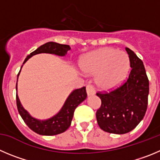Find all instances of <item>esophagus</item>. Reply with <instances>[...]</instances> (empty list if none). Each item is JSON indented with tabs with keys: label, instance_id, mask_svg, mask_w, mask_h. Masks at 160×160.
<instances>
[{
	"label": "esophagus",
	"instance_id": "esophagus-1",
	"mask_svg": "<svg viewBox=\"0 0 160 160\" xmlns=\"http://www.w3.org/2000/svg\"><path fill=\"white\" fill-rule=\"evenodd\" d=\"M86 90H87V94L88 95H95V89H94L93 86L91 84L87 85V88H86Z\"/></svg>",
	"mask_w": 160,
	"mask_h": 160
}]
</instances>
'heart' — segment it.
Instances as JSON below:
<instances>
[{"instance_id":"obj_1","label":"heart","mask_w":160,"mask_h":160,"mask_svg":"<svg viewBox=\"0 0 160 160\" xmlns=\"http://www.w3.org/2000/svg\"><path fill=\"white\" fill-rule=\"evenodd\" d=\"M80 67L83 72L96 74L95 82L100 88L110 90L126 77L130 68L129 55L114 48H103L88 53Z\"/></svg>"}]
</instances>
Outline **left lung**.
I'll list each match as a JSON object with an SVG mask.
<instances>
[{"label": "left lung", "instance_id": "left-lung-1", "mask_svg": "<svg viewBox=\"0 0 160 160\" xmlns=\"http://www.w3.org/2000/svg\"><path fill=\"white\" fill-rule=\"evenodd\" d=\"M132 68L124 84L109 93H97L102 105L96 112L101 129L110 133L130 132L144 118L148 107L149 81L144 64L132 50L125 48Z\"/></svg>", "mask_w": 160, "mask_h": 160}]
</instances>
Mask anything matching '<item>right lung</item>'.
I'll return each instance as SVG.
<instances>
[{"label": "right lung", "instance_id": "right-lung-1", "mask_svg": "<svg viewBox=\"0 0 160 160\" xmlns=\"http://www.w3.org/2000/svg\"><path fill=\"white\" fill-rule=\"evenodd\" d=\"M70 50L71 48L68 45L59 44V43L54 42H49L42 45L35 51L30 53L24 60L23 65L26 63L27 61L30 59L31 57L38 54V53H51V54L58 55L60 57H64L67 54V52ZM22 67L23 65L21 66V68ZM21 68H20V71H21ZM19 72L17 76V81ZM16 88L17 90V83H16ZM86 98H87V93H86V88L85 87L72 91L69 94L68 98H66L65 103L62 106L59 112L57 113L53 117L46 119V120H39V119L33 118L23 108L21 102L19 101L17 93H16V105H17L19 114L23 120L24 121L26 125L31 130L36 133L40 134V135L53 136L62 133L68 129L71 125L72 120L75 109L82 102H83Z\"/></svg>", "mask_w": 160, "mask_h": 160}]
</instances>
